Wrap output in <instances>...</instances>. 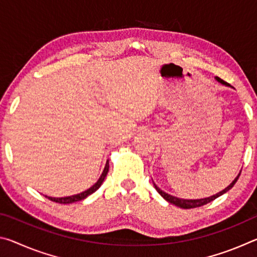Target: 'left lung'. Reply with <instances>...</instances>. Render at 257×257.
I'll return each mask as SVG.
<instances>
[{
	"label": "left lung",
	"mask_w": 257,
	"mask_h": 257,
	"mask_svg": "<svg viewBox=\"0 0 257 257\" xmlns=\"http://www.w3.org/2000/svg\"><path fill=\"white\" fill-rule=\"evenodd\" d=\"M215 80H216L217 82H220V84L224 85V86H228V87L230 86V85L228 84V82H225L224 80H222V79H221V78H219V77H215ZM240 172H241V171H240ZM240 172L238 173V176H237L236 178H234V179H233V181L231 182V184H230L228 187H225V188H224L223 190L219 191V193L215 194V195H213V196L205 197V198H199V199H185V198H178V197H176V196H172V195H170V194L165 193V191H163L162 189H160L159 187L154 184V182H153V185H154V187H155L156 191H158V193H159V194L161 195V196H162V197H163L167 202L171 203V204H173V205H176V206L180 207V208H195V207H199V206L205 205V204L210 203V202H212V201H214L215 198L220 197L221 195H223V194L227 193V191H229V190L231 189L232 187L234 186V184H236V182H237L239 176H240Z\"/></svg>",
	"instance_id": "obj_1"
}]
</instances>
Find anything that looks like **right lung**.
I'll list each match as a JSON object with an SVG mask.
<instances>
[{
  "mask_svg": "<svg viewBox=\"0 0 257 257\" xmlns=\"http://www.w3.org/2000/svg\"><path fill=\"white\" fill-rule=\"evenodd\" d=\"M108 167H110V165H108V160H107L105 167H104V170L102 172L101 177L98 178V180L95 182V184L90 187V188H88L85 191H82V193H80V194H76V195H72V196H66V197H51V196H46L45 195V197L49 198L52 202L60 203V204H71L75 202H79V201H81V199H85L86 197H88L89 195L95 193V191H96L99 187L102 186L103 181H104V179H105V177L108 172Z\"/></svg>",
  "mask_w": 257,
  "mask_h": 257,
  "instance_id": "obj_1",
  "label": "right lung"
}]
</instances>
